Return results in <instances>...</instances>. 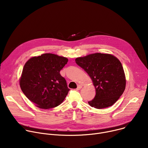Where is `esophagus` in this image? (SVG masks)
<instances>
[{
    "label": "esophagus",
    "instance_id": "esophagus-1",
    "mask_svg": "<svg viewBox=\"0 0 148 148\" xmlns=\"http://www.w3.org/2000/svg\"><path fill=\"white\" fill-rule=\"evenodd\" d=\"M82 86L81 85H78V86H77V90H80L81 88H82Z\"/></svg>",
    "mask_w": 148,
    "mask_h": 148
}]
</instances>
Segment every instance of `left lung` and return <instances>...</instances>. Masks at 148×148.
<instances>
[{"label": "left lung", "instance_id": "8db88e82", "mask_svg": "<svg viewBox=\"0 0 148 148\" xmlns=\"http://www.w3.org/2000/svg\"><path fill=\"white\" fill-rule=\"evenodd\" d=\"M75 62L91 77L95 88L92 107H111L123 94L126 86L124 71L120 61L109 54L94 53L75 59Z\"/></svg>", "mask_w": 148, "mask_h": 148}]
</instances>
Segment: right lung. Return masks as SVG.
I'll use <instances>...</instances> for the list:
<instances>
[{"label": "right lung", "instance_id": "add662e5", "mask_svg": "<svg viewBox=\"0 0 148 148\" xmlns=\"http://www.w3.org/2000/svg\"><path fill=\"white\" fill-rule=\"evenodd\" d=\"M68 59L51 53L29 59L24 66L20 86L26 97L42 109L56 107L62 102L70 89L60 71Z\"/></svg>", "mask_w": 148, "mask_h": 148}]
</instances>
